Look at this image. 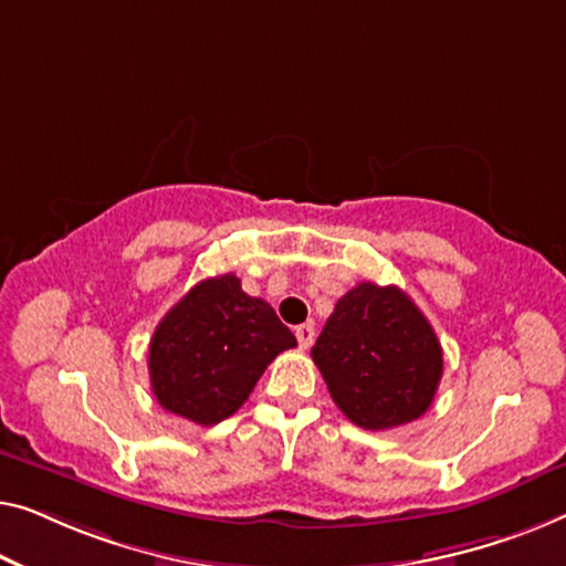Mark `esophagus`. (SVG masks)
Here are the masks:
<instances>
[{"label":"esophagus","mask_w":566,"mask_h":566,"mask_svg":"<svg viewBox=\"0 0 566 566\" xmlns=\"http://www.w3.org/2000/svg\"><path fill=\"white\" fill-rule=\"evenodd\" d=\"M294 336H297L300 348H310V346H313V340H315V328H313V325H310V323L297 325V331H294Z\"/></svg>","instance_id":"34e87169"}]
</instances>
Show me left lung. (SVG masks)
Listing matches in <instances>:
<instances>
[{
  "mask_svg": "<svg viewBox=\"0 0 566 566\" xmlns=\"http://www.w3.org/2000/svg\"><path fill=\"white\" fill-rule=\"evenodd\" d=\"M333 402L366 431H387L431 408L443 374L439 338L400 286L361 282L336 302L313 346Z\"/></svg>",
  "mask_w": 566,
  "mask_h": 566,
  "instance_id": "8db88e82",
  "label": "left lung"
}]
</instances>
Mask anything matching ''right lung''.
I'll return each instance as SVG.
<instances>
[{
  "mask_svg": "<svg viewBox=\"0 0 566 566\" xmlns=\"http://www.w3.org/2000/svg\"><path fill=\"white\" fill-rule=\"evenodd\" d=\"M297 346L272 305L249 297L235 274L195 284L156 325L148 374L164 410L214 426L249 400L261 374Z\"/></svg>",
  "mask_w": 566,
  "mask_h": 566,
  "instance_id": "1",
  "label": "right lung"
}]
</instances>
